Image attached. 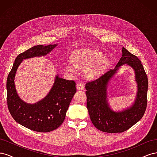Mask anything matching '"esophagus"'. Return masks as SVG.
Here are the masks:
<instances>
[{"mask_svg":"<svg viewBox=\"0 0 157 157\" xmlns=\"http://www.w3.org/2000/svg\"><path fill=\"white\" fill-rule=\"evenodd\" d=\"M77 88L78 90H82L84 89V84L81 82H79L77 84Z\"/></svg>","mask_w":157,"mask_h":157,"instance_id":"1","label":"esophagus"}]
</instances>
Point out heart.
Here are the masks:
<instances>
[{
  "label": "heart",
  "instance_id": "obj_1",
  "mask_svg": "<svg viewBox=\"0 0 157 157\" xmlns=\"http://www.w3.org/2000/svg\"><path fill=\"white\" fill-rule=\"evenodd\" d=\"M73 61H67L66 69L71 72H75L76 69H86L87 75L94 77L100 74L109 64L107 57L103 56L101 52L95 49H84L75 52L73 55Z\"/></svg>",
  "mask_w": 157,
  "mask_h": 157
}]
</instances>
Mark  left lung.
I'll use <instances>...</instances> for the list:
<instances>
[{"instance_id": "1", "label": "left lung", "mask_w": 157, "mask_h": 157, "mask_svg": "<svg viewBox=\"0 0 157 157\" xmlns=\"http://www.w3.org/2000/svg\"><path fill=\"white\" fill-rule=\"evenodd\" d=\"M115 69L101 77L86 83V106L90 119L99 130L107 133L125 132L143 117L147 105L148 78L141 61L125 48ZM127 63L135 69L138 83L137 98L130 109L116 113L108 107L106 100V86L110 78L121 65Z\"/></svg>"}]
</instances>
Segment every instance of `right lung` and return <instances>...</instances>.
Listing matches in <instances>:
<instances>
[{"label": "right lung", "mask_w": 157, "mask_h": 157, "mask_svg": "<svg viewBox=\"0 0 157 157\" xmlns=\"http://www.w3.org/2000/svg\"><path fill=\"white\" fill-rule=\"evenodd\" d=\"M56 44L37 45L19 54L9 73L6 81L7 105L9 112L17 123L31 130L49 132L57 129L65 120L66 112L77 91L74 80L56 77L54 86L42 100L35 104H27L19 98L14 85V77L23 59L44 56Z\"/></svg>", "instance_id": "obj_1"}]
</instances>
